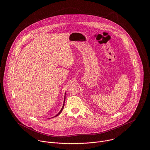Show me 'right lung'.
Instances as JSON below:
<instances>
[{
	"mask_svg": "<svg viewBox=\"0 0 150 150\" xmlns=\"http://www.w3.org/2000/svg\"><path fill=\"white\" fill-rule=\"evenodd\" d=\"M65 95H66V93H65V94H64V104H63V106H62V107L61 110H60V111H59V112H58V114H57L55 116H54V117H57L58 115H59L61 114V112H62V111L63 110V108H64V102H65V98H65Z\"/></svg>",
	"mask_w": 150,
	"mask_h": 150,
	"instance_id": "1",
	"label": "right lung"
}]
</instances>
